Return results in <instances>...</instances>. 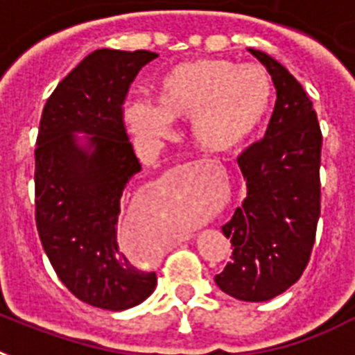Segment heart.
<instances>
[{
    "mask_svg": "<svg viewBox=\"0 0 355 355\" xmlns=\"http://www.w3.org/2000/svg\"><path fill=\"white\" fill-rule=\"evenodd\" d=\"M272 96V80L261 66L202 58L169 69L156 85L155 105L125 103L123 121L132 136L149 141L166 136L171 121L191 119L195 145L225 155L258 130Z\"/></svg>",
    "mask_w": 355,
    "mask_h": 355,
    "instance_id": "1",
    "label": "heart"
}]
</instances>
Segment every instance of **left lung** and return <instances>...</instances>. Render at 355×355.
I'll list each match as a JSON object with an SVG mask.
<instances>
[{
	"label": "left lung",
	"mask_w": 355,
	"mask_h": 355,
	"mask_svg": "<svg viewBox=\"0 0 355 355\" xmlns=\"http://www.w3.org/2000/svg\"><path fill=\"white\" fill-rule=\"evenodd\" d=\"M263 64L276 88V105L263 139L237 158L247 197L223 234L232 259L216 284L245 302H265L302 276L320 216L322 134L313 103L278 60L248 49Z\"/></svg>",
	"instance_id": "obj_1"
}]
</instances>
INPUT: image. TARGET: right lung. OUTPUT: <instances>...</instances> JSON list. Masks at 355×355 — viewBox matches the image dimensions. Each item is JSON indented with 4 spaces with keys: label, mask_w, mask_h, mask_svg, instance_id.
<instances>
[{
    "label": "right lung",
    "mask_w": 355,
    "mask_h": 355,
    "mask_svg": "<svg viewBox=\"0 0 355 355\" xmlns=\"http://www.w3.org/2000/svg\"><path fill=\"white\" fill-rule=\"evenodd\" d=\"M153 51L97 49L47 99L35 149L36 228L64 286L110 311L134 308L156 287L119 245L121 195L141 171L123 125L128 86ZM85 133V137H79Z\"/></svg>",
    "instance_id": "right-lung-1"
}]
</instances>
